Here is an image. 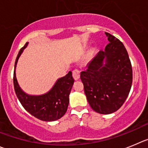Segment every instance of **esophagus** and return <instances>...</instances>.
Here are the masks:
<instances>
[{
	"instance_id": "esophagus-1",
	"label": "esophagus",
	"mask_w": 148,
	"mask_h": 148,
	"mask_svg": "<svg viewBox=\"0 0 148 148\" xmlns=\"http://www.w3.org/2000/svg\"><path fill=\"white\" fill-rule=\"evenodd\" d=\"M72 74H73V77H74V79H75V80L79 79V77H80V72H79V70H77V69H75V70L73 71Z\"/></svg>"
}]
</instances>
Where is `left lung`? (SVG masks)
Returning a JSON list of instances; mask_svg holds the SVG:
<instances>
[{
	"label": "left lung",
	"instance_id": "8db88e82",
	"mask_svg": "<svg viewBox=\"0 0 148 148\" xmlns=\"http://www.w3.org/2000/svg\"><path fill=\"white\" fill-rule=\"evenodd\" d=\"M109 43L80 73L91 108L101 114L116 111L127 99L133 80L132 66L123 43L106 32Z\"/></svg>",
	"mask_w": 148,
	"mask_h": 148
}]
</instances>
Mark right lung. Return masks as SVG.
<instances>
[{
	"label": "right lung",
	"mask_w": 148,
	"mask_h": 148,
	"mask_svg": "<svg viewBox=\"0 0 148 148\" xmlns=\"http://www.w3.org/2000/svg\"><path fill=\"white\" fill-rule=\"evenodd\" d=\"M28 43L21 48L16 58L13 82L15 94L20 102L28 112L34 117L46 122H51L60 119L67 111L69 103V94L74 79L72 72L69 71L66 76L59 78L51 90L42 95H29L19 86L16 78L15 69L20 56L26 48Z\"/></svg>",
	"instance_id": "obj_1"
}]
</instances>
